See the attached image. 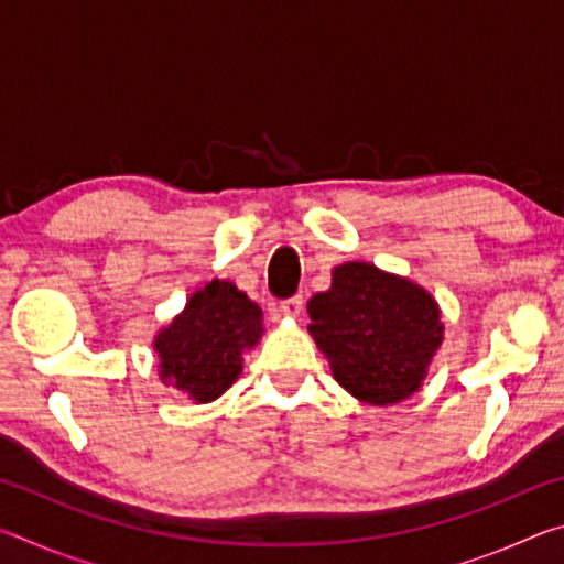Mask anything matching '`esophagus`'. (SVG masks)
<instances>
[{
	"label": "esophagus",
	"instance_id": "obj_1",
	"mask_svg": "<svg viewBox=\"0 0 564 564\" xmlns=\"http://www.w3.org/2000/svg\"><path fill=\"white\" fill-rule=\"evenodd\" d=\"M301 311H303V295L301 293H295V295H291V299L281 301V313L285 318H299Z\"/></svg>",
	"mask_w": 564,
	"mask_h": 564
}]
</instances>
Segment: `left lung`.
<instances>
[{
  "mask_svg": "<svg viewBox=\"0 0 564 564\" xmlns=\"http://www.w3.org/2000/svg\"><path fill=\"white\" fill-rule=\"evenodd\" d=\"M311 336L333 378L362 403L390 405L415 393L443 340L433 295L370 263H343L308 301Z\"/></svg>",
  "mask_w": 564,
  "mask_h": 564,
  "instance_id": "left-lung-1",
  "label": "left lung"
}]
</instances>
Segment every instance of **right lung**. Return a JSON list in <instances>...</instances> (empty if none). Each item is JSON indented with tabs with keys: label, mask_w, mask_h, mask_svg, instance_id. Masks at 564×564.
<instances>
[{
	"label": "right lung",
	"mask_w": 564,
	"mask_h": 564,
	"mask_svg": "<svg viewBox=\"0 0 564 564\" xmlns=\"http://www.w3.org/2000/svg\"><path fill=\"white\" fill-rule=\"evenodd\" d=\"M261 318L263 311L234 283H206L156 336L161 380L198 403L216 400L241 373V352L259 343Z\"/></svg>",
	"instance_id": "1"
}]
</instances>
